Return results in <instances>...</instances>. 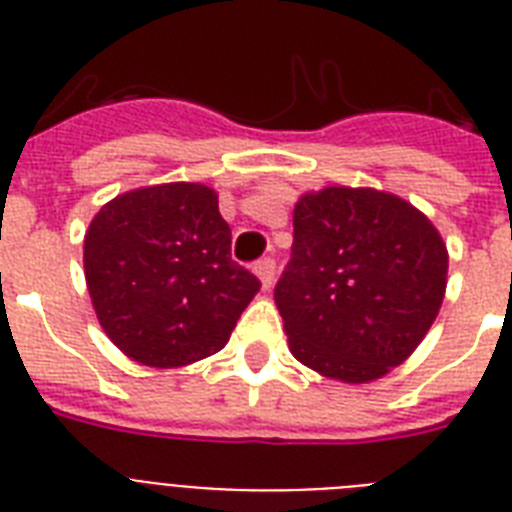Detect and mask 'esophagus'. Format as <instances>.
I'll return each mask as SVG.
<instances>
[{
	"label": "esophagus",
	"mask_w": 512,
	"mask_h": 512,
	"mask_svg": "<svg viewBox=\"0 0 512 512\" xmlns=\"http://www.w3.org/2000/svg\"><path fill=\"white\" fill-rule=\"evenodd\" d=\"M252 271H255V276L260 279L263 289L273 287V279H276V260H271V257H263V260H257Z\"/></svg>",
	"instance_id": "1"
}]
</instances>
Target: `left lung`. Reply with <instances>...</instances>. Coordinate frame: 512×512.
Here are the masks:
<instances>
[{
    "label": "left lung",
    "mask_w": 512,
    "mask_h": 512,
    "mask_svg": "<svg viewBox=\"0 0 512 512\" xmlns=\"http://www.w3.org/2000/svg\"><path fill=\"white\" fill-rule=\"evenodd\" d=\"M292 260L276 284L289 350L340 382L404 364L444 303L449 252L409 201L332 185L295 204Z\"/></svg>",
    "instance_id": "obj_1"
}]
</instances>
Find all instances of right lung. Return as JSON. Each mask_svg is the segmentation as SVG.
Listing matches in <instances>:
<instances>
[{
	"instance_id": "add662e5",
	"label": "right lung",
	"mask_w": 512,
	"mask_h": 512,
	"mask_svg": "<svg viewBox=\"0 0 512 512\" xmlns=\"http://www.w3.org/2000/svg\"><path fill=\"white\" fill-rule=\"evenodd\" d=\"M84 279L124 356L172 369L225 348L260 281L231 260L217 193L164 183L116 196L84 236Z\"/></svg>"
}]
</instances>
